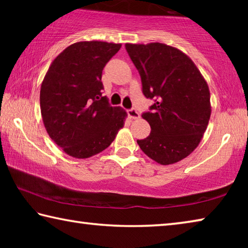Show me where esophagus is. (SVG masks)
<instances>
[{
  "mask_svg": "<svg viewBox=\"0 0 248 248\" xmlns=\"http://www.w3.org/2000/svg\"><path fill=\"white\" fill-rule=\"evenodd\" d=\"M128 116L130 117L131 119H139L140 118V114L139 111H137L136 109H129L128 110Z\"/></svg>",
  "mask_w": 248,
  "mask_h": 248,
  "instance_id": "obj_1",
  "label": "esophagus"
}]
</instances>
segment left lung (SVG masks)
<instances>
[{"label":"left lung","mask_w":248,"mask_h":248,"mask_svg":"<svg viewBox=\"0 0 248 248\" xmlns=\"http://www.w3.org/2000/svg\"><path fill=\"white\" fill-rule=\"evenodd\" d=\"M141 77L152 112L142 118L151 133L137 140L140 149L161 165L187 157L199 145L211 116L208 83L194 61L179 49L161 43L125 44Z\"/></svg>","instance_id":"1"}]
</instances>
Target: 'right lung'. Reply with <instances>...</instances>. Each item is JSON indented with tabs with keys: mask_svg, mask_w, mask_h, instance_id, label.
<instances>
[{
	"mask_svg": "<svg viewBox=\"0 0 248 248\" xmlns=\"http://www.w3.org/2000/svg\"><path fill=\"white\" fill-rule=\"evenodd\" d=\"M121 44L78 41L54 59L40 87L41 117L49 137L70 156L89 158L107 149L127 112L102 96V73Z\"/></svg>",
	"mask_w": 248,
	"mask_h": 248,
	"instance_id": "obj_1",
	"label": "right lung"
}]
</instances>
